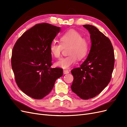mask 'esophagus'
Listing matches in <instances>:
<instances>
[{
  "label": "esophagus",
  "mask_w": 127,
  "mask_h": 127,
  "mask_svg": "<svg viewBox=\"0 0 127 127\" xmlns=\"http://www.w3.org/2000/svg\"><path fill=\"white\" fill-rule=\"evenodd\" d=\"M63 72H64V74H68L69 71L68 70H63Z\"/></svg>",
  "instance_id": "34e87169"
}]
</instances>
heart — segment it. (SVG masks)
Listing matches in <instances>:
<instances>
[{"instance_id": "obj_1", "label": "heart", "mask_w": 127, "mask_h": 127, "mask_svg": "<svg viewBox=\"0 0 127 127\" xmlns=\"http://www.w3.org/2000/svg\"><path fill=\"white\" fill-rule=\"evenodd\" d=\"M60 40V43L53 41L50 45L51 55L56 58H59L64 47L69 46L68 51L69 56L62 58L57 61L55 63L56 66L68 69L76 63L77 58L82 59L87 55L90 49L88 41L76 31H68L61 36Z\"/></svg>"}]
</instances>
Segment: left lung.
Wrapping results in <instances>:
<instances>
[{"label": "left lung", "mask_w": 127, "mask_h": 127, "mask_svg": "<svg viewBox=\"0 0 127 127\" xmlns=\"http://www.w3.org/2000/svg\"><path fill=\"white\" fill-rule=\"evenodd\" d=\"M90 34L91 48L80 67L71 71V90L83 99L94 97L108 85L114 65L112 43L104 34L91 25H84Z\"/></svg>", "instance_id": "8db88e82"}]
</instances>
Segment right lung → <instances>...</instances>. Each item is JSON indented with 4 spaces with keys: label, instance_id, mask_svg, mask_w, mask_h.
Listing matches in <instances>:
<instances>
[{
    "label": "right lung",
    "instance_id": "add662e5",
    "mask_svg": "<svg viewBox=\"0 0 127 127\" xmlns=\"http://www.w3.org/2000/svg\"><path fill=\"white\" fill-rule=\"evenodd\" d=\"M60 28L48 23L36 24L22 34L15 44L11 63L15 81L21 90L34 99H42L51 91L63 75L52 68L49 47Z\"/></svg>",
    "mask_w": 127,
    "mask_h": 127
}]
</instances>
